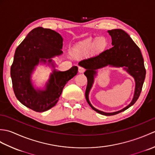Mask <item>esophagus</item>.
<instances>
[{
    "label": "esophagus",
    "instance_id": "1",
    "mask_svg": "<svg viewBox=\"0 0 155 155\" xmlns=\"http://www.w3.org/2000/svg\"><path fill=\"white\" fill-rule=\"evenodd\" d=\"M85 71V69L82 67H78V72H80V73H83V72H84Z\"/></svg>",
    "mask_w": 155,
    "mask_h": 155
}]
</instances>
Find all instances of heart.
Returning a JSON list of instances; mask_svg holds the SVG:
<instances>
[{"instance_id": "b5f03b06", "label": "heart", "mask_w": 155, "mask_h": 155, "mask_svg": "<svg viewBox=\"0 0 155 155\" xmlns=\"http://www.w3.org/2000/svg\"><path fill=\"white\" fill-rule=\"evenodd\" d=\"M107 40L103 37H97L96 39L88 38L79 42L72 51V53L76 56H81L88 54L93 51L98 52L103 50L107 46Z\"/></svg>"}]
</instances>
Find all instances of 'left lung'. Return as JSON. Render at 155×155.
Instances as JSON below:
<instances>
[{"instance_id":"left-lung-1","label":"left lung","mask_w":155,"mask_h":155,"mask_svg":"<svg viewBox=\"0 0 155 155\" xmlns=\"http://www.w3.org/2000/svg\"><path fill=\"white\" fill-rule=\"evenodd\" d=\"M108 32L112 38L113 47L104 51L95 57L84 59L78 62L80 67L86 69L84 74L87 78V87L85 92L87 103L94 110L105 116L121 113L135 103L140 96L146 75L144 60L140 48L130 36L122 29H113L108 31ZM107 65L116 68L123 67L132 76L136 81V89L132 101L123 110L113 113H105L97 110L91 104L88 98L94 77L97 74L96 70Z\"/></svg>"}]
</instances>
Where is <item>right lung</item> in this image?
Here are the masks:
<instances>
[{
  "label": "right lung",
  "mask_w": 155,
  "mask_h": 155,
  "mask_svg": "<svg viewBox=\"0 0 155 155\" xmlns=\"http://www.w3.org/2000/svg\"><path fill=\"white\" fill-rule=\"evenodd\" d=\"M63 38L56 31L37 27L32 30L15 51L11 67L12 87L21 103L36 112L47 111L57 103L65 84L78 72L74 66L69 70L55 69L52 58L61 55ZM47 64L54 68L43 90L32 84L31 74L39 64Z\"/></svg>",
  "instance_id": "obj_1"
}]
</instances>
